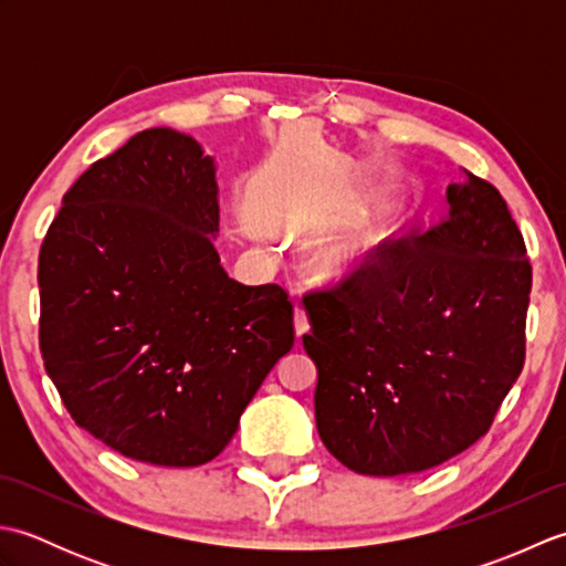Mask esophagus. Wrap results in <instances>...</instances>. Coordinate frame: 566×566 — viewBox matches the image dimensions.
<instances>
[{
	"instance_id": "esophagus-1",
	"label": "esophagus",
	"mask_w": 566,
	"mask_h": 566,
	"mask_svg": "<svg viewBox=\"0 0 566 566\" xmlns=\"http://www.w3.org/2000/svg\"><path fill=\"white\" fill-rule=\"evenodd\" d=\"M294 328H296V338H302V335L308 331V314L304 311V306L294 308Z\"/></svg>"
}]
</instances>
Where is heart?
I'll list each match as a JSON object with an SVG mask.
<instances>
[{"instance_id":"b5f03b06","label":"heart","mask_w":566,"mask_h":566,"mask_svg":"<svg viewBox=\"0 0 566 566\" xmlns=\"http://www.w3.org/2000/svg\"><path fill=\"white\" fill-rule=\"evenodd\" d=\"M375 231H363L350 238L335 240L318 255V270L331 280H350L367 264L369 250L375 245Z\"/></svg>"}]
</instances>
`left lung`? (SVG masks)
<instances>
[{
    "mask_svg": "<svg viewBox=\"0 0 566 566\" xmlns=\"http://www.w3.org/2000/svg\"><path fill=\"white\" fill-rule=\"evenodd\" d=\"M533 268L499 189L464 170L448 213L304 294L316 428L369 476L448 462L486 436L525 363Z\"/></svg>",
    "mask_w": 566,
    "mask_h": 566,
    "instance_id": "8db88e82",
    "label": "left lung"
}]
</instances>
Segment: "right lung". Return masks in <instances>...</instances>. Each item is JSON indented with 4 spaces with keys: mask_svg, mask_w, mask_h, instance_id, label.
<instances>
[{
    "mask_svg": "<svg viewBox=\"0 0 566 566\" xmlns=\"http://www.w3.org/2000/svg\"><path fill=\"white\" fill-rule=\"evenodd\" d=\"M213 160L148 128L63 197L39 255V340L80 428L130 460L199 467L294 345L280 284L228 276Z\"/></svg>",
    "mask_w": 566,
    "mask_h": 566,
    "instance_id": "add662e5",
    "label": "right lung"
}]
</instances>
